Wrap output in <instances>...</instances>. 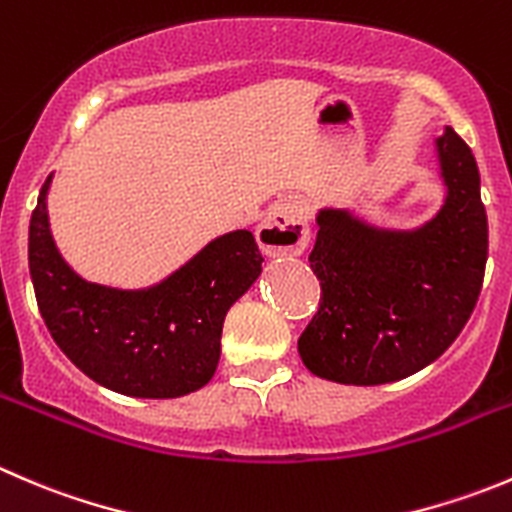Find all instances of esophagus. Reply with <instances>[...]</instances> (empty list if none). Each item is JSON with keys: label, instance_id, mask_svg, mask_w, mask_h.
Segmentation results:
<instances>
[{"label": "esophagus", "instance_id": "esophagus-1", "mask_svg": "<svg viewBox=\"0 0 512 512\" xmlns=\"http://www.w3.org/2000/svg\"><path fill=\"white\" fill-rule=\"evenodd\" d=\"M310 242L307 210L297 200H282L267 212L262 225L257 227V245L265 255H300Z\"/></svg>", "mask_w": 512, "mask_h": 512}]
</instances>
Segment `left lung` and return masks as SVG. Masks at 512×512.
Here are the masks:
<instances>
[{"instance_id":"8db88e82","label":"left lung","mask_w":512,"mask_h":512,"mask_svg":"<svg viewBox=\"0 0 512 512\" xmlns=\"http://www.w3.org/2000/svg\"><path fill=\"white\" fill-rule=\"evenodd\" d=\"M438 157L448 197L420 230H377L345 210L317 215L310 267L320 307L297 340L317 377L342 385L403 380L438 360L473 315L488 260L478 165L450 127Z\"/></svg>"}]
</instances>
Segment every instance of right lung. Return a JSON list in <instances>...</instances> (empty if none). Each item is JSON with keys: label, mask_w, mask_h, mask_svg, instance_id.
Masks as SVG:
<instances>
[{"label": "right lung", "mask_w": 512, "mask_h": 512, "mask_svg": "<svg viewBox=\"0 0 512 512\" xmlns=\"http://www.w3.org/2000/svg\"><path fill=\"white\" fill-rule=\"evenodd\" d=\"M47 177L29 220V275L59 350L87 377L132 398L205 388L220 362L222 322L262 272L252 232L217 237L150 290H112L69 270L47 220Z\"/></svg>", "instance_id": "add662e5"}]
</instances>
